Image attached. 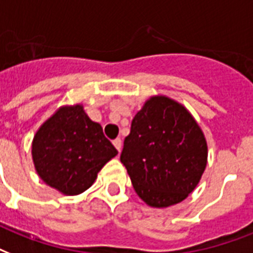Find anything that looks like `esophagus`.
I'll return each mask as SVG.
<instances>
[{"mask_svg": "<svg viewBox=\"0 0 253 253\" xmlns=\"http://www.w3.org/2000/svg\"><path fill=\"white\" fill-rule=\"evenodd\" d=\"M113 145H115V148L119 150V153L121 152V146H123V141L121 138H116V140H113Z\"/></svg>", "mask_w": 253, "mask_h": 253, "instance_id": "34e87169", "label": "esophagus"}]
</instances>
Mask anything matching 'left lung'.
<instances>
[{"label":"left lung","instance_id":"8db88e82","mask_svg":"<svg viewBox=\"0 0 253 253\" xmlns=\"http://www.w3.org/2000/svg\"><path fill=\"white\" fill-rule=\"evenodd\" d=\"M120 161L146 205L169 207L186 199L201 181L207 142L183 105L166 96H153L132 120Z\"/></svg>","mask_w":253,"mask_h":253}]
</instances>
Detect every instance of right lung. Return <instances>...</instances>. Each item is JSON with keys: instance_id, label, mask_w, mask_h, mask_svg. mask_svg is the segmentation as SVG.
<instances>
[{"instance_id": "add662e5", "label": "right lung", "mask_w": 253, "mask_h": 253, "mask_svg": "<svg viewBox=\"0 0 253 253\" xmlns=\"http://www.w3.org/2000/svg\"><path fill=\"white\" fill-rule=\"evenodd\" d=\"M31 154L35 170L46 185L64 195L89 189L116 148L92 121L83 105L62 107L35 133Z\"/></svg>"}]
</instances>
